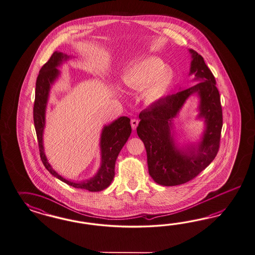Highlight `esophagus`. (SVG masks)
<instances>
[{"label": "esophagus", "mask_w": 255, "mask_h": 255, "mask_svg": "<svg viewBox=\"0 0 255 255\" xmlns=\"http://www.w3.org/2000/svg\"><path fill=\"white\" fill-rule=\"evenodd\" d=\"M138 123L139 121L138 120H136V119H132V120H131V125L132 130H135V129H136V127H137V125H138Z\"/></svg>", "instance_id": "34e87169"}]
</instances>
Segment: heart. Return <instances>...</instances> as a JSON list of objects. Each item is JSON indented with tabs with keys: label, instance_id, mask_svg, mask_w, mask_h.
<instances>
[{
	"label": "heart",
	"instance_id": "1",
	"mask_svg": "<svg viewBox=\"0 0 255 255\" xmlns=\"http://www.w3.org/2000/svg\"><path fill=\"white\" fill-rule=\"evenodd\" d=\"M171 74L163 69V62L157 57H147L134 63L125 76L126 84L132 89H144L150 100L161 98L171 82Z\"/></svg>",
	"mask_w": 255,
	"mask_h": 255
}]
</instances>
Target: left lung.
<instances>
[{
	"label": "left lung",
	"instance_id": "left-lung-1",
	"mask_svg": "<svg viewBox=\"0 0 255 255\" xmlns=\"http://www.w3.org/2000/svg\"><path fill=\"white\" fill-rule=\"evenodd\" d=\"M190 52L193 58L190 75L200 82L155 102L139 114L136 131L146 147L148 173L160 185H180L192 180L215 159L220 148L223 109L216 80L204 58L193 49ZM194 93L201 97L200 117L205 119L207 128L198 145L182 151L174 146L170 122Z\"/></svg>",
	"mask_w": 255,
	"mask_h": 255
}]
</instances>
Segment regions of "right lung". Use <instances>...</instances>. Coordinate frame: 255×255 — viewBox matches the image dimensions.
<instances>
[{
  "mask_svg": "<svg viewBox=\"0 0 255 255\" xmlns=\"http://www.w3.org/2000/svg\"><path fill=\"white\" fill-rule=\"evenodd\" d=\"M69 57L67 55L55 51L49 58V60L42 66L37 77L35 99L33 105V123L38 140L40 157L45 167L55 178H59L66 184L77 189H84L90 192H99L108 188L114 178L115 162L118 155L131 134L130 119L127 117H121L112 124L104 127L100 143L102 163L100 169L95 177L83 182H74L62 178L54 169H52V167L46 160L43 147L45 113L50 85L59 76V71L57 67L62 63L63 60H66Z\"/></svg>",
  "mask_w": 255,
  "mask_h": 255,
  "instance_id": "obj_1",
  "label": "right lung"
}]
</instances>
